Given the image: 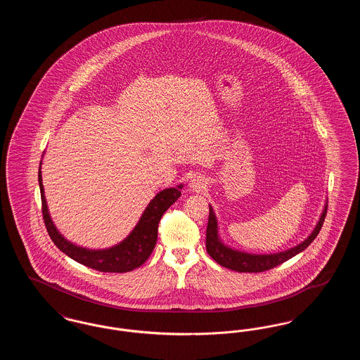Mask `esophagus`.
<instances>
[{"label":"esophagus","instance_id":"1","mask_svg":"<svg viewBox=\"0 0 360 360\" xmlns=\"http://www.w3.org/2000/svg\"><path fill=\"white\" fill-rule=\"evenodd\" d=\"M188 186H190L191 190H194V191H201L202 188H205V181H204L201 176H194V178L190 181Z\"/></svg>","mask_w":360,"mask_h":360}]
</instances>
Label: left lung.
I'll use <instances>...</instances> for the list:
<instances>
[{
	"label": "left lung",
	"instance_id": "left-lung-1",
	"mask_svg": "<svg viewBox=\"0 0 360 360\" xmlns=\"http://www.w3.org/2000/svg\"><path fill=\"white\" fill-rule=\"evenodd\" d=\"M326 209H328V205L324 207L319 223L316 225L314 231L310 233L308 239L304 240L298 245L292 247L288 251L278 252V254L254 255V254H247V252L232 250L221 243V240L219 238L217 220H216L214 212H213L212 206H209V220H207V226H206V251L210 257L213 260H216L220 266L226 267L229 270H233V271H238V273H262V271L274 269L276 266L282 264L283 262L289 260L290 257L302 252L309 244L317 238L319 232L321 231L324 220H326Z\"/></svg>",
	"mask_w": 360,
	"mask_h": 360
}]
</instances>
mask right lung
I'll use <instances>...</instances> for the list:
<instances>
[{"label": "right lung", "mask_w": 360, "mask_h": 360, "mask_svg": "<svg viewBox=\"0 0 360 360\" xmlns=\"http://www.w3.org/2000/svg\"><path fill=\"white\" fill-rule=\"evenodd\" d=\"M39 186L41 195L43 220L53 244L75 262L101 273H128L140 267L150 257L158 239V224L163 213L181 197L182 188V185H179L178 188H165L158 193L154 200L146 207L135 229L127 239L112 248L96 251L77 247L58 232L49 214L40 170Z\"/></svg>", "instance_id": "obj_1"}]
</instances>
